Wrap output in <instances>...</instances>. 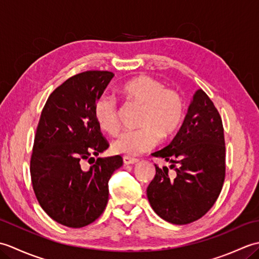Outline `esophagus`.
I'll list each match as a JSON object with an SVG mask.
<instances>
[{
    "label": "esophagus",
    "instance_id": "obj_1",
    "mask_svg": "<svg viewBox=\"0 0 259 259\" xmlns=\"http://www.w3.org/2000/svg\"><path fill=\"white\" fill-rule=\"evenodd\" d=\"M138 162V159L136 158H131L128 156H123V163L124 164H135Z\"/></svg>",
    "mask_w": 259,
    "mask_h": 259
}]
</instances>
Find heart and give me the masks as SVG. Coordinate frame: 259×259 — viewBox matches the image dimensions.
Segmentation results:
<instances>
[{"label": "heart", "mask_w": 259, "mask_h": 259, "mask_svg": "<svg viewBox=\"0 0 259 259\" xmlns=\"http://www.w3.org/2000/svg\"><path fill=\"white\" fill-rule=\"evenodd\" d=\"M120 92L126 100L142 107L139 118L141 128L123 131L112 142V150L126 156H138L150 151L160 137L172 136L183 122L185 104L177 91L164 89L160 81L139 75L121 85ZM93 117L104 133L114 135L119 128L118 107L114 99L101 96L95 103Z\"/></svg>", "instance_id": "heart-1"}]
</instances>
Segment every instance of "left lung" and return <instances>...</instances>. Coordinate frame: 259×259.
<instances>
[{
  "label": "left lung",
  "instance_id": "obj_1",
  "mask_svg": "<svg viewBox=\"0 0 259 259\" xmlns=\"http://www.w3.org/2000/svg\"><path fill=\"white\" fill-rule=\"evenodd\" d=\"M170 162L156 166V176L147 188L151 208L163 221L190 224L201 218L216 202L225 180L223 121L212 101L201 89L195 92L184 123L174 140L151 153Z\"/></svg>",
  "mask_w": 259,
  "mask_h": 259
}]
</instances>
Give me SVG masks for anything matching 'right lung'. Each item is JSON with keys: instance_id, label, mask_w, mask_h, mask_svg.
<instances>
[{"instance_id": "add662e5", "label": "right lung", "mask_w": 259, "mask_h": 259, "mask_svg": "<svg viewBox=\"0 0 259 259\" xmlns=\"http://www.w3.org/2000/svg\"><path fill=\"white\" fill-rule=\"evenodd\" d=\"M113 76L109 71L71 76L51 93L38 121L30 163L33 190L43 210L67 227H84L100 217L109 179L123 163L120 156L92 157L109 147L93 108ZM87 160L95 163L87 168Z\"/></svg>"}]
</instances>
